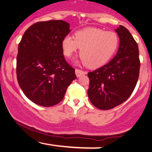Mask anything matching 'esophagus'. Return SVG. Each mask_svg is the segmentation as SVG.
Segmentation results:
<instances>
[{"instance_id": "esophagus-1", "label": "esophagus", "mask_w": 152, "mask_h": 152, "mask_svg": "<svg viewBox=\"0 0 152 152\" xmlns=\"http://www.w3.org/2000/svg\"><path fill=\"white\" fill-rule=\"evenodd\" d=\"M75 74H76V76L77 77H79V76H81V75H83V74H86V71H83L82 70H80V69H76V70H75Z\"/></svg>"}]
</instances>
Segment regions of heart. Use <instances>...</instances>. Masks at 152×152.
Segmentation results:
<instances>
[{
  "mask_svg": "<svg viewBox=\"0 0 152 152\" xmlns=\"http://www.w3.org/2000/svg\"><path fill=\"white\" fill-rule=\"evenodd\" d=\"M63 38V53L68 58L78 49L82 62L91 69L101 67L113 56L118 46V37L113 31L86 28Z\"/></svg>",
  "mask_w": 152,
  "mask_h": 152,
  "instance_id": "heart-1",
  "label": "heart"
}]
</instances>
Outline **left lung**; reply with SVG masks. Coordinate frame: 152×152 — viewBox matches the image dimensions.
Returning a JSON list of instances; mask_svg holds the SVG:
<instances>
[{
    "instance_id": "left-lung-1",
    "label": "left lung",
    "mask_w": 152,
    "mask_h": 152,
    "mask_svg": "<svg viewBox=\"0 0 152 152\" xmlns=\"http://www.w3.org/2000/svg\"><path fill=\"white\" fill-rule=\"evenodd\" d=\"M115 31L119 38L116 56L106 65L88 73V98L102 110L113 109L127 100L139 78L140 61L137 42L123 26Z\"/></svg>"
}]
</instances>
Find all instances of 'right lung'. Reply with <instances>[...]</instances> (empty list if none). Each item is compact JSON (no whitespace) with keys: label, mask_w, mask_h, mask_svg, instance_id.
<instances>
[{"label":"right lung","mask_w":152,"mask_h":152,"mask_svg":"<svg viewBox=\"0 0 152 152\" xmlns=\"http://www.w3.org/2000/svg\"><path fill=\"white\" fill-rule=\"evenodd\" d=\"M70 31L69 23L61 20L38 22L26 31L19 43L17 79L26 96L37 105L58 104L76 78L61 46Z\"/></svg>","instance_id":"1"}]
</instances>
